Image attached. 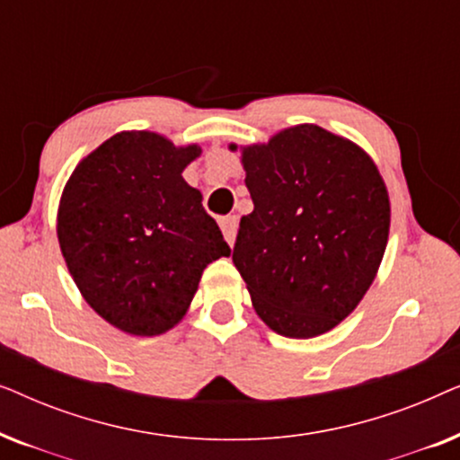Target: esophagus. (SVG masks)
Listing matches in <instances>:
<instances>
[{"label":"esophagus","instance_id":"esophagus-1","mask_svg":"<svg viewBox=\"0 0 460 460\" xmlns=\"http://www.w3.org/2000/svg\"><path fill=\"white\" fill-rule=\"evenodd\" d=\"M219 226H222V232L226 236L228 244H234L236 241V230H238V217L236 216H226L219 219Z\"/></svg>","mask_w":460,"mask_h":460}]
</instances>
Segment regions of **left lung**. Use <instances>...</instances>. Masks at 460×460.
Returning <instances> with one entry per match:
<instances>
[{
  "label": "left lung",
  "instance_id": "obj_1",
  "mask_svg": "<svg viewBox=\"0 0 460 460\" xmlns=\"http://www.w3.org/2000/svg\"><path fill=\"white\" fill-rule=\"evenodd\" d=\"M253 211L232 261L270 329L310 339L337 326L373 285L389 199L370 156L318 125L243 150Z\"/></svg>",
  "mask_w": 460,
  "mask_h": 460
}]
</instances>
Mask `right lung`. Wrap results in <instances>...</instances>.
I'll use <instances>...</instances> for the list:
<instances>
[{
    "mask_svg": "<svg viewBox=\"0 0 460 460\" xmlns=\"http://www.w3.org/2000/svg\"><path fill=\"white\" fill-rule=\"evenodd\" d=\"M200 153L123 131L85 156L58 209L60 251L87 304L129 335L178 324L207 263L228 257L222 230L181 172Z\"/></svg>",
    "mask_w": 460,
    "mask_h": 460,
    "instance_id": "obj_1",
    "label": "right lung"
}]
</instances>
